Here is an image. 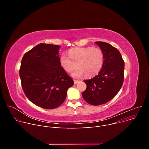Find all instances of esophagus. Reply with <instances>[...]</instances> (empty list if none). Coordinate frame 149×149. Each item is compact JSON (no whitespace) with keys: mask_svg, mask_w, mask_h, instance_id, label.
Listing matches in <instances>:
<instances>
[{"mask_svg":"<svg viewBox=\"0 0 149 149\" xmlns=\"http://www.w3.org/2000/svg\"><path fill=\"white\" fill-rule=\"evenodd\" d=\"M74 84H78V83L79 82V80L74 79Z\"/></svg>","mask_w":149,"mask_h":149,"instance_id":"obj_1","label":"esophagus"}]
</instances>
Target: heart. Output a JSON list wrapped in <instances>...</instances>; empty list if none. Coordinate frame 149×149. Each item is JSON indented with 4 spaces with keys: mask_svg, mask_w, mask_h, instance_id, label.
<instances>
[{
    "mask_svg": "<svg viewBox=\"0 0 149 149\" xmlns=\"http://www.w3.org/2000/svg\"><path fill=\"white\" fill-rule=\"evenodd\" d=\"M69 56L62 54L60 58L61 64L68 72H71L74 77H80L86 74L87 77H93L98 74L104 63V54L97 47L75 48L68 51Z\"/></svg>",
    "mask_w": 149,
    "mask_h": 149,
    "instance_id": "b5f03b06",
    "label": "heart"
}]
</instances>
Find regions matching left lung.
Listing matches in <instances>:
<instances>
[{
  "label": "left lung",
  "instance_id": "obj_1",
  "mask_svg": "<svg viewBox=\"0 0 149 149\" xmlns=\"http://www.w3.org/2000/svg\"><path fill=\"white\" fill-rule=\"evenodd\" d=\"M104 54V63L99 74L84 80L87 88L82 93L84 100L93 105L104 104L112 100L124 81V62L117 48L104 42H95Z\"/></svg>",
  "mask_w": 149,
  "mask_h": 149
}]
</instances>
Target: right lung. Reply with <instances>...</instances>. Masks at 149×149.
<instances>
[{"mask_svg": "<svg viewBox=\"0 0 149 149\" xmlns=\"http://www.w3.org/2000/svg\"><path fill=\"white\" fill-rule=\"evenodd\" d=\"M60 46L39 44L21 61L19 76L22 89L34 104L45 109L57 108L65 101L74 81L61 65Z\"/></svg>", "mask_w": 149, "mask_h": 149, "instance_id": "right-lung-1", "label": "right lung"}]
</instances>
